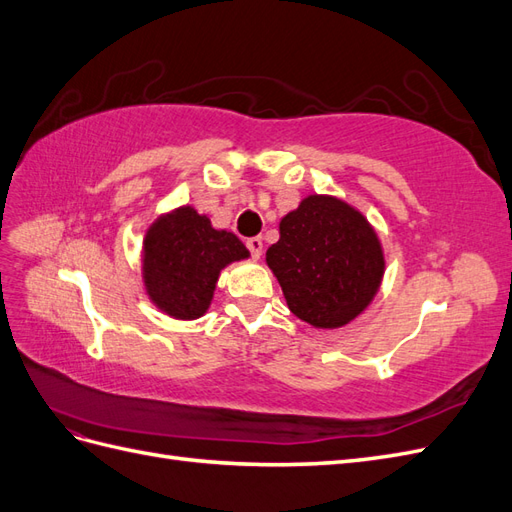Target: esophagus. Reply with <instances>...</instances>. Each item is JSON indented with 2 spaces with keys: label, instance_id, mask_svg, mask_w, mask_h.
Masks as SVG:
<instances>
[{
  "label": "esophagus",
  "instance_id": "34e87169",
  "mask_svg": "<svg viewBox=\"0 0 512 512\" xmlns=\"http://www.w3.org/2000/svg\"><path fill=\"white\" fill-rule=\"evenodd\" d=\"M245 245H247V250L252 252L254 258L262 256V237H250L245 241Z\"/></svg>",
  "mask_w": 512,
  "mask_h": 512
}]
</instances>
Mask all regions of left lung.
Masks as SVG:
<instances>
[{
  "mask_svg": "<svg viewBox=\"0 0 512 512\" xmlns=\"http://www.w3.org/2000/svg\"><path fill=\"white\" fill-rule=\"evenodd\" d=\"M290 312L318 329L344 327L378 292L384 256L363 215L333 196H307L267 250Z\"/></svg>",
  "mask_w": 512,
  "mask_h": 512,
  "instance_id": "8db88e82",
  "label": "left lung"
}]
</instances>
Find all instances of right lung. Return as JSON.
<instances>
[{"mask_svg":"<svg viewBox=\"0 0 512 512\" xmlns=\"http://www.w3.org/2000/svg\"><path fill=\"white\" fill-rule=\"evenodd\" d=\"M247 256L237 235L215 230L207 215L181 207L147 230L145 286L168 316L192 320L207 312L220 271Z\"/></svg>","mask_w":512,"mask_h":512,"instance_id":"obj_1","label":"right lung"}]
</instances>
